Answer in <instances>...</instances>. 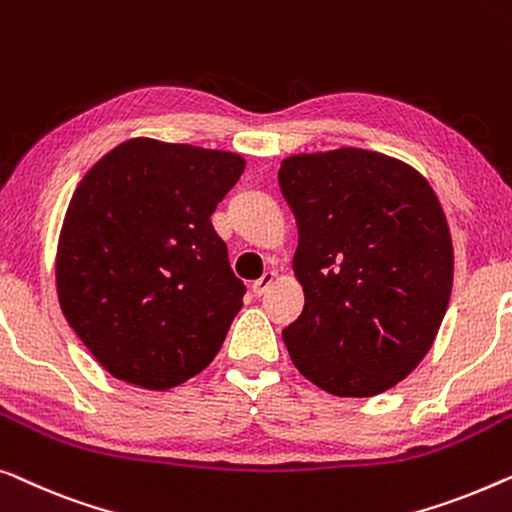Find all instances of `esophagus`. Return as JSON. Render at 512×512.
Wrapping results in <instances>:
<instances>
[{"mask_svg":"<svg viewBox=\"0 0 512 512\" xmlns=\"http://www.w3.org/2000/svg\"><path fill=\"white\" fill-rule=\"evenodd\" d=\"M277 279H279V277H277V272H274V270L265 272L261 279L254 281V295H258V298H261V295L268 293L270 288H272L274 284H277Z\"/></svg>","mask_w":512,"mask_h":512,"instance_id":"obj_1","label":"esophagus"}]
</instances>
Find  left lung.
Segmentation results:
<instances>
[{"label":"left lung","instance_id":"obj_1","mask_svg":"<svg viewBox=\"0 0 512 512\" xmlns=\"http://www.w3.org/2000/svg\"><path fill=\"white\" fill-rule=\"evenodd\" d=\"M281 194L298 219L305 309L284 330L298 372L335 397H374L429 353L453 291L455 251L427 177L388 154H291Z\"/></svg>","mask_w":512,"mask_h":512}]
</instances>
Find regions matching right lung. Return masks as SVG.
<instances>
[{
    "instance_id": "1",
    "label": "right lung",
    "mask_w": 512,
    "mask_h": 512,
    "mask_svg": "<svg viewBox=\"0 0 512 512\" xmlns=\"http://www.w3.org/2000/svg\"><path fill=\"white\" fill-rule=\"evenodd\" d=\"M242 170L235 152L131 138L73 191L55 256L59 307L115 379L170 390L219 353L247 288L210 217Z\"/></svg>"
}]
</instances>
